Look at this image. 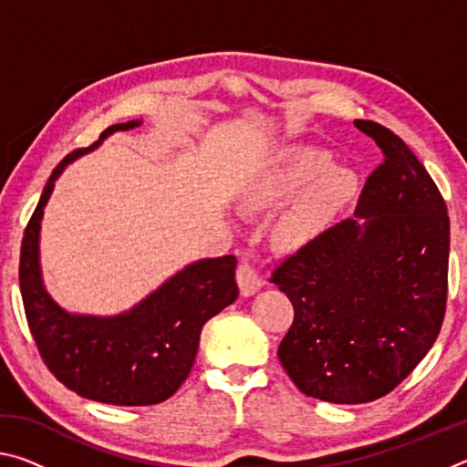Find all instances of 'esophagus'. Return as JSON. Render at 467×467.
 <instances>
[{
	"label": "esophagus",
	"mask_w": 467,
	"mask_h": 467,
	"mask_svg": "<svg viewBox=\"0 0 467 467\" xmlns=\"http://www.w3.org/2000/svg\"><path fill=\"white\" fill-rule=\"evenodd\" d=\"M236 282H239V288H241L243 296H253L259 288L264 286V282H262V278H259V274L247 264L239 265V270H236Z\"/></svg>",
	"instance_id": "obj_1"
}]
</instances>
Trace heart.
<instances>
[{"label": "heart", "instance_id": "obj_1", "mask_svg": "<svg viewBox=\"0 0 467 467\" xmlns=\"http://www.w3.org/2000/svg\"><path fill=\"white\" fill-rule=\"evenodd\" d=\"M357 192L358 177L331 167L327 150L298 146L249 181L243 208L267 212L284 204L272 223V239L280 249L296 251L326 233Z\"/></svg>", "mask_w": 467, "mask_h": 467}]
</instances>
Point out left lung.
Returning <instances> with one entry per match:
<instances>
[{
	"instance_id": "8db88e82",
	"label": "left lung",
	"mask_w": 467,
	"mask_h": 467,
	"mask_svg": "<svg viewBox=\"0 0 467 467\" xmlns=\"http://www.w3.org/2000/svg\"><path fill=\"white\" fill-rule=\"evenodd\" d=\"M381 148L354 212L275 267L295 321L278 348L300 391L367 404L395 389L437 339L447 303V205L404 140L354 121Z\"/></svg>"
}]
</instances>
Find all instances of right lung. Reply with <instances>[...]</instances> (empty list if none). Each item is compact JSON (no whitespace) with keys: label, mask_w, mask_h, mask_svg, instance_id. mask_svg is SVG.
<instances>
[{"label":"right lung","mask_w":467,"mask_h":467,"mask_svg":"<svg viewBox=\"0 0 467 467\" xmlns=\"http://www.w3.org/2000/svg\"><path fill=\"white\" fill-rule=\"evenodd\" d=\"M140 125L141 119L110 125L97 144L63 158L47 181L20 251L22 300L45 365L67 389L113 406H152L169 400L193 367L203 323L239 296L234 255L187 264L117 315L72 313L45 288L41 223L55 181L69 162L97 150L115 131Z\"/></svg>","instance_id":"right-lung-1"}]
</instances>
